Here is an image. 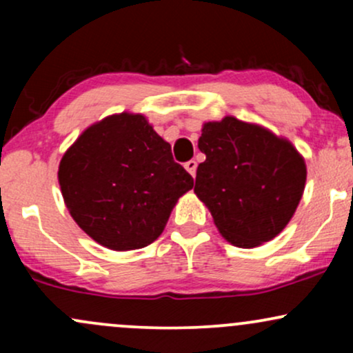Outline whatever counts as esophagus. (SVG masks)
<instances>
[{
	"label": "esophagus",
	"mask_w": 353,
	"mask_h": 353,
	"mask_svg": "<svg viewBox=\"0 0 353 353\" xmlns=\"http://www.w3.org/2000/svg\"><path fill=\"white\" fill-rule=\"evenodd\" d=\"M184 168H185V171H188L190 176H196V169H197V163L194 159H190V161H188V163L184 164Z\"/></svg>",
	"instance_id": "34e87169"
}]
</instances>
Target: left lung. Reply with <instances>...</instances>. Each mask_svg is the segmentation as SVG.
<instances>
[{
    "instance_id": "obj_1",
    "label": "left lung",
    "mask_w": 353,
    "mask_h": 353,
    "mask_svg": "<svg viewBox=\"0 0 353 353\" xmlns=\"http://www.w3.org/2000/svg\"><path fill=\"white\" fill-rule=\"evenodd\" d=\"M197 145L205 161L197 168L194 192L222 237L250 249L281 234L305 188V161L297 149L232 116L205 123Z\"/></svg>"
}]
</instances>
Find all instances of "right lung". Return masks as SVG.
<instances>
[{"label": "right lung", "instance_id": "right-lung-1", "mask_svg": "<svg viewBox=\"0 0 353 353\" xmlns=\"http://www.w3.org/2000/svg\"><path fill=\"white\" fill-rule=\"evenodd\" d=\"M58 179L76 224L112 250L156 241L177 199L194 185L174 163L171 144L131 112L89 125L64 152Z\"/></svg>", "mask_w": 353, "mask_h": 353}]
</instances>
